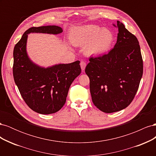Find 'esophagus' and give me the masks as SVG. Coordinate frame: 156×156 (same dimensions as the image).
<instances>
[{
  "instance_id": "34e87169",
  "label": "esophagus",
  "mask_w": 156,
  "mask_h": 156,
  "mask_svg": "<svg viewBox=\"0 0 156 156\" xmlns=\"http://www.w3.org/2000/svg\"><path fill=\"white\" fill-rule=\"evenodd\" d=\"M80 65H81V68L82 71H84V69H85V68H86V66H87L86 62H84V61L82 60L81 62V63H80Z\"/></svg>"
}]
</instances>
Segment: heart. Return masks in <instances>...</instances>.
<instances>
[{"label":"heart","instance_id":"obj_1","mask_svg":"<svg viewBox=\"0 0 156 156\" xmlns=\"http://www.w3.org/2000/svg\"><path fill=\"white\" fill-rule=\"evenodd\" d=\"M69 40L75 47L84 46V53L88 56H98L105 54L110 49L114 35L105 28L86 25L71 30Z\"/></svg>","mask_w":156,"mask_h":156}]
</instances>
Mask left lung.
I'll use <instances>...</instances> for the list:
<instances>
[{
  "label": "left lung",
  "instance_id": "left-lung-1",
  "mask_svg": "<svg viewBox=\"0 0 156 156\" xmlns=\"http://www.w3.org/2000/svg\"><path fill=\"white\" fill-rule=\"evenodd\" d=\"M116 43L108 53L90 57L85 68L92 102L102 112L121 111L133 101L143 73L139 41L117 21Z\"/></svg>",
  "mask_w": 156,
  "mask_h": 156
}]
</instances>
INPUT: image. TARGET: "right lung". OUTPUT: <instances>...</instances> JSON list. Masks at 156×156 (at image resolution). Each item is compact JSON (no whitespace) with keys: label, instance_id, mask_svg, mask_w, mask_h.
<instances>
[{"label":"right lung","instance_id":"right-lung-1","mask_svg":"<svg viewBox=\"0 0 156 156\" xmlns=\"http://www.w3.org/2000/svg\"><path fill=\"white\" fill-rule=\"evenodd\" d=\"M62 31V28L56 25L31 27L14 47V81L27 105L40 114H52L64 106L70 85L81 69L79 60L46 68L34 64L27 53L28 34L34 32L58 34Z\"/></svg>","mask_w":156,"mask_h":156}]
</instances>
